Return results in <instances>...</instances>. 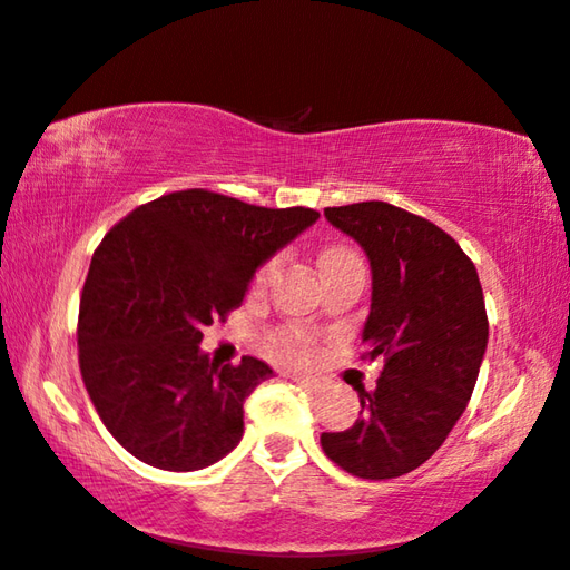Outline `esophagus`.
Returning a JSON list of instances; mask_svg holds the SVG:
<instances>
[{
    "instance_id": "obj_1",
    "label": "esophagus",
    "mask_w": 570,
    "mask_h": 570,
    "mask_svg": "<svg viewBox=\"0 0 570 570\" xmlns=\"http://www.w3.org/2000/svg\"><path fill=\"white\" fill-rule=\"evenodd\" d=\"M286 377H292L294 383H299V385H306V387H314L317 385V381H314V377H309V375H292V373H286Z\"/></svg>"
}]
</instances>
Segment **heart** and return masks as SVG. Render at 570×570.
I'll return each mask as SVG.
<instances>
[{
	"mask_svg": "<svg viewBox=\"0 0 570 570\" xmlns=\"http://www.w3.org/2000/svg\"><path fill=\"white\" fill-rule=\"evenodd\" d=\"M278 256H268L266 261H261L258 268L253 271V278H250V288L253 292H264V288L271 284V278H274L276 268H278ZM352 264H363L360 256L352 248L347 246H332V248H324L322 256H320V268H322V276L327 278L334 271L352 266ZM266 350L268 355L278 360V363H286V365H306L309 360L314 357V334L304 327H282V330H274L266 337Z\"/></svg>",
	"mask_w": 570,
	"mask_h": 570,
	"instance_id": "heart-1",
	"label": "heart"
}]
</instances>
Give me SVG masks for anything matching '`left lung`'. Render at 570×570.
Wrapping results in <instances>:
<instances>
[{
  "label": "left lung",
  "mask_w": 570,
  "mask_h": 570,
  "mask_svg": "<svg viewBox=\"0 0 570 570\" xmlns=\"http://www.w3.org/2000/svg\"><path fill=\"white\" fill-rule=\"evenodd\" d=\"M324 215L370 258L360 357L383 360V370L375 391L357 387L360 419L320 441L347 474L393 480L433 456L472 399L490 334L482 284L449 233L403 207L370 200Z\"/></svg>",
  "instance_id": "left-lung-1"
}]
</instances>
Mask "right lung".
Masks as SVG:
<instances>
[{"label": "right lung", "mask_w": 570, "mask_h": 570, "mask_svg": "<svg viewBox=\"0 0 570 570\" xmlns=\"http://www.w3.org/2000/svg\"><path fill=\"white\" fill-rule=\"evenodd\" d=\"M320 218L210 189L139 205L98 243L80 292L78 365L104 426L139 462L195 472L243 436V403L274 375L243 357L215 365L203 327L246 296L253 271Z\"/></svg>", "instance_id": "obj_1"}]
</instances>
